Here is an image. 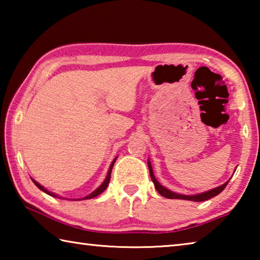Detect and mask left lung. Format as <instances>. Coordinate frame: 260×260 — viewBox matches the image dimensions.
<instances>
[{
	"mask_svg": "<svg viewBox=\"0 0 260 260\" xmlns=\"http://www.w3.org/2000/svg\"><path fill=\"white\" fill-rule=\"evenodd\" d=\"M148 166H149V171H150V178L152 180L153 184H155L156 190L159 192L161 196L166 197V199H171V200H184V201H192V202H203V201H206V200H210V199H212V197L219 195V193L226 188L228 181L231 180L230 179L227 182L221 184V186L215 187V188L211 189V190H208V191H204V192H201V193H195V195H182V193H178V192H174L172 190H170V189H167L164 186H161V184L157 181L155 175H153L151 162L149 159H148Z\"/></svg>",
	"mask_w": 260,
	"mask_h": 260,
	"instance_id": "obj_1",
	"label": "left lung"
}]
</instances>
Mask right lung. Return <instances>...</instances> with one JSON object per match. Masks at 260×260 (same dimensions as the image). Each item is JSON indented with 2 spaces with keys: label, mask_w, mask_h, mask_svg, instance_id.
Wrapping results in <instances>:
<instances>
[{
  "label": "right lung",
  "mask_w": 260,
  "mask_h": 260,
  "mask_svg": "<svg viewBox=\"0 0 260 260\" xmlns=\"http://www.w3.org/2000/svg\"><path fill=\"white\" fill-rule=\"evenodd\" d=\"M116 159H117V157L114 158V159L112 160V162H111V165H110V167H109V171H108V174H107V178H105V180L104 181L101 183V186L99 187V188H96L95 190L91 192V193H89V195H87L86 197H83L82 200H89V199H94V197H96V196H99L100 193H102L105 189H107V187H108V184H109V182H110V178H111V171H112V167H113V165H114V162H116ZM32 181L34 182V184L35 186H37L39 189H40V190H42V191H45L46 193H48V195H50V196H52V197H59L58 195H56L55 192H51V191H49V190H47V189L43 187V186H41L40 183L39 182H37L35 181L34 179H32ZM59 199H64V197H59ZM80 200V199H79ZM72 201H77V200H72Z\"/></svg>",
  "instance_id": "add662e5"
}]
</instances>
